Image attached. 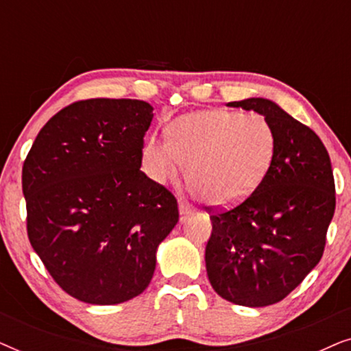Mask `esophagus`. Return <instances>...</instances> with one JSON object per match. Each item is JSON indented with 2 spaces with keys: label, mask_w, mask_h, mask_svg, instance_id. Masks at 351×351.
<instances>
[{
  "label": "esophagus",
  "mask_w": 351,
  "mask_h": 351,
  "mask_svg": "<svg viewBox=\"0 0 351 351\" xmlns=\"http://www.w3.org/2000/svg\"><path fill=\"white\" fill-rule=\"evenodd\" d=\"M179 213H180V220H185L191 214L190 204H186L185 201H179Z\"/></svg>",
  "instance_id": "1"
}]
</instances>
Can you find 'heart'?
Here are the masks:
<instances>
[{
    "label": "heart",
    "instance_id": "obj_1",
    "mask_svg": "<svg viewBox=\"0 0 351 351\" xmlns=\"http://www.w3.org/2000/svg\"><path fill=\"white\" fill-rule=\"evenodd\" d=\"M276 136L261 113L213 108L189 113L169 126V137L150 138L143 166L158 184L186 179L210 206L246 199L270 169Z\"/></svg>",
    "mask_w": 351,
    "mask_h": 351
}]
</instances>
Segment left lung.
Returning a JSON list of instances; mask_svg holds the SVG:
<instances>
[{
  "instance_id": "8db88e82",
  "label": "left lung",
  "mask_w": 351,
  "mask_h": 351,
  "mask_svg": "<svg viewBox=\"0 0 351 351\" xmlns=\"http://www.w3.org/2000/svg\"><path fill=\"white\" fill-rule=\"evenodd\" d=\"M228 105L263 114L276 148L265 179L243 203L206 208L213 222L206 270L222 299L267 306L289 295L323 257L335 210L332 167L321 138L271 100Z\"/></svg>"
}]
</instances>
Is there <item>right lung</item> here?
Returning a JSON list of instances; mask_svg holds the SVG:
<instances>
[{
    "instance_id": "1",
    "label": "right lung",
    "mask_w": 351,
    "mask_h": 351,
    "mask_svg": "<svg viewBox=\"0 0 351 351\" xmlns=\"http://www.w3.org/2000/svg\"><path fill=\"white\" fill-rule=\"evenodd\" d=\"M152 119L143 100H78L43 126L23 161L32 247L86 304L142 294L158 246L179 222L176 196L141 171Z\"/></svg>"
}]
</instances>
